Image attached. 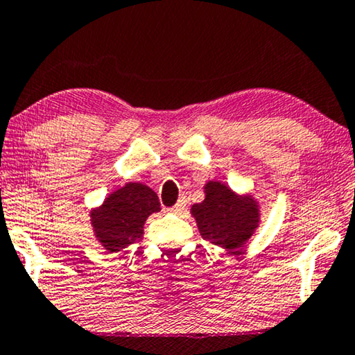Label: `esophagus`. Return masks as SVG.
Listing matches in <instances>:
<instances>
[{
    "label": "esophagus",
    "mask_w": 355,
    "mask_h": 355,
    "mask_svg": "<svg viewBox=\"0 0 355 355\" xmlns=\"http://www.w3.org/2000/svg\"><path fill=\"white\" fill-rule=\"evenodd\" d=\"M184 207H187V199H184V198H180L178 199V201H177V204H175V206H173V207H171V209H168V211H171V212H173V214H180V212H182L183 211V209Z\"/></svg>",
    "instance_id": "1"
}]
</instances>
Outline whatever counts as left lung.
Returning <instances> with one entry per match:
<instances>
[{"instance_id": "obj_1", "label": "left lung", "mask_w": 355, "mask_h": 355, "mask_svg": "<svg viewBox=\"0 0 355 355\" xmlns=\"http://www.w3.org/2000/svg\"><path fill=\"white\" fill-rule=\"evenodd\" d=\"M204 193V201L191 206L201 236L228 251L243 248L261 222L259 202L251 194H236L220 182H207Z\"/></svg>"}]
</instances>
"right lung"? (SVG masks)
<instances>
[{"mask_svg":"<svg viewBox=\"0 0 355 355\" xmlns=\"http://www.w3.org/2000/svg\"><path fill=\"white\" fill-rule=\"evenodd\" d=\"M161 211L157 194L143 183H127L89 212L94 236L107 252H119L143 236L146 218Z\"/></svg>","mask_w":355,"mask_h":355,"instance_id":"obj_1","label":"right lung"}]
</instances>
